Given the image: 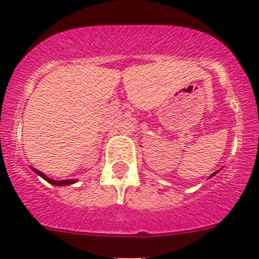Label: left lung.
Here are the masks:
<instances>
[{"label":"left lung","instance_id":"1","mask_svg":"<svg viewBox=\"0 0 259 259\" xmlns=\"http://www.w3.org/2000/svg\"><path fill=\"white\" fill-rule=\"evenodd\" d=\"M211 176H214V174H213V175H211Z\"/></svg>","mask_w":259,"mask_h":259}]
</instances>
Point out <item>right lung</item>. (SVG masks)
I'll return each mask as SVG.
<instances>
[{
    "mask_svg": "<svg viewBox=\"0 0 259 259\" xmlns=\"http://www.w3.org/2000/svg\"><path fill=\"white\" fill-rule=\"evenodd\" d=\"M34 168V167H32ZM34 171L37 174V175H40L41 176V178H44L45 179L46 181H48V183H50V184H53V185H56V186H64V185H70V184H74L75 183V180H60V181H55V180H50V179L49 178H46L45 175H44V174L41 172V171H39V170H36V168H34Z\"/></svg>",
    "mask_w": 259,
    "mask_h": 259,
    "instance_id": "add662e5",
    "label": "right lung"
}]
</instances>
